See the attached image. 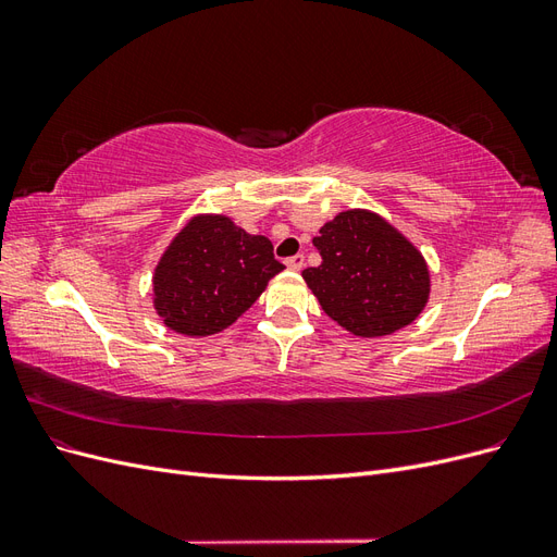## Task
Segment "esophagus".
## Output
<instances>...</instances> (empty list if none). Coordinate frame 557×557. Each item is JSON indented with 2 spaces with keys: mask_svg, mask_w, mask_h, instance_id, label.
I'll list each match as a JSON object with an SVG mask.
<instances>
[{
  "mask_svg": "<svg viewBox=\"0 0 557 557\" xmlns=\"http://www.w3.org/2000/svg\"><path fill=\"white\" fill-rule=\"evenodd\" d=\"M285 267L293 269V272H299V269L305 267V256H301V252H297V256L285 258Z\"/></svg>",
  "mask_w": 557,
  "mask_h": 557,
  "instance_id": "1",
  "label": "esophagus"
}]
</instances>
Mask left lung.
<instances>
[{"label":"left lung","mask_w":557,"mask_h":557,"mask_svg":"<svg viewBox=\"0 0 557 557\" xmlns=\"http://www.w3.org/2000/svg\"><path fill=\"white\" fill-rule=\"evenodd\" d=\"M320 262L301 272L323 311L358 336H383L423 311L430 274L423 256L379 215L344 211L313 239Z\"/></svg>","instance_id":"obj_1"}]
</instances>
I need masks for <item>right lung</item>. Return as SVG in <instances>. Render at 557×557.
<instances>
[{
    "mask_svg": "<svg viewBox=\"0 0 557 557\" xmlns=\"http://www.w3.org/2000/svg\"><path fill=\"white\" fill-rule=\"evenodd\" d=\"M281 269L267 237L230 218L201 215L178 232L156 269V309L166 327L209 336L250 309Z\"/></svg>",
    "mask_w": 557,
    "mask_h": 557,
    "instance_id": "right-lung-1",
    "label": "right lung"
}]
</instances>
